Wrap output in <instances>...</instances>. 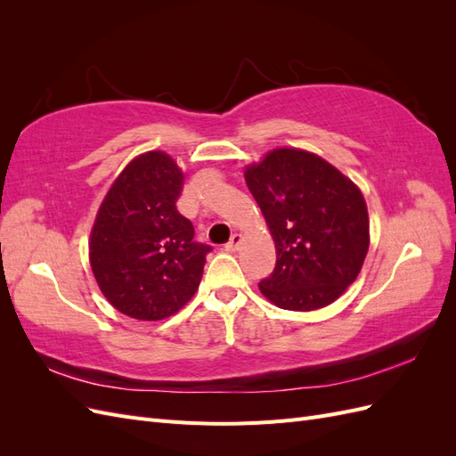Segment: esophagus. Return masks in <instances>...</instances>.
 Segmentation results:
<instances>
[{
  "label": "esophagus",
  "instance_id": "1",
  "mask_svg": "<svg viewBox=\"0 0 456 456\" xmlns=\"http://www.w3.org/2000/svg\"><path fill=\"white\" fill-rule=\"evenodd\" d=\"M240 243H241V233H233V236L230 238V241L224 245L226 251H236L238 247H240Z\"/></svg>",
  "mask_w": 456,
  "mask_h": 456
}]
</instances>
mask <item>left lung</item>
I'll list each match as a JSON object with an SVG mask.
<instances>
[{"mask_svg":"<svg viewBox=\"0 0 456 456\" xmlns=\"http://www.w3.org/2000/svg\"><path fill=\"white\" fill-rule=\"evenodd\" d=\"M275 241L262 295L295 312L323 308L355 281L369 249L367 205L350 178L320 156L273 150L245 171Z\"/></svg>","mask_w":456,"mask_h":456,"instance_id":"1","label":"left lung"}]
</instances>
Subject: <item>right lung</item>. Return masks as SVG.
Instances as JSON below:
<instances>
[{
    "label": "right lung",
    "instance_id": "obj_1",
    "mask_svg": "<svg viewBox=\"0 0 456 456\" xmlns=\"http://www.w3.org/2000/svg\"><path fill=\"white\" fill-rule=\"evenodd\" d=\"M184 176L163 151L133 159L106 194L91 232L94 280L110 305L156 322L198 291L211 245L194 241V224L176 211Z\"/></svg>",
    "mask_w": 456,
    "mask_h": 456
}]
</instances>
